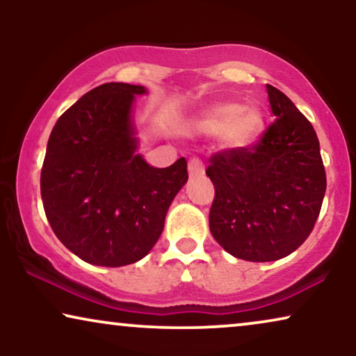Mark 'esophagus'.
<instances>
[{"instance_id": "obj_1", "label": "esophagus", "mask_w": 356, "mask_h": 356, "mask_svg": "<svg viewBox=\"0 0 356 356\" xmlns=\"http://www.w3.org/2000/svg\"><path fill=\"white\" fill-rule=\"evenodd\" d=\"M188 170H189V177L191 178H199L204 175V163L199 157H193L189 159L188 163Z\"/></svg>"}]
</instances>
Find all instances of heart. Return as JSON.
<instances>
[{
    "instance_id": "obj_1",
    "label": "heart",
    "mask_w": 356,
    "mask_h": 356,
    "mask_svg": "<svg viewBox=\"0 0 356 356\" xmlns=\"http://www.w3.org/2000/svg\"><path fill=\"white\" fill-rule=\"evenodd\" d=\"M264 120L254 106L222 104L213 106L199 121V128L207 134L223 133L228 147H245L261 134Z\"/></svg>"
}]
</instances>
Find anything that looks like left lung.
I'll return each instance as SVG.
<instances>
[{
	"label": "left lung",
	"instance_id": "left-lung-1",
	"mask_svg": "<svg viewBox=\"0 0 356 356\" xmlns=\"http://www.w3.org/2000/svg\"><path fill=\"white\" fill-rule=\"evenodd\" d=\"M266 87L275 120L254 144L213 154L206 170L216 188L212 236L252 262L282 259L303 245L327 184L313 124L284 92Z\"/></svg>",
	"mask_w": 356,
	"mask_h": 356
}]
</instances>
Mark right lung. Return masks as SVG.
I'll return each instance as SVG.
<instances>
[{"label":"right lung","instance_id":"add662e5","mask_svg":"<svg viewBox=\"0 0 356 356\" xmlns=\"http://www.w3.org/2000/svg\"><path fill=\"white\" fill-rule=\"evenodd\" d=\"M143 86L106 82L70 106L48 139L40 175L45 216L63 245L89 264L128 266L162 235L188 181L186 159L154 168L136 154L131 105Z\"/></svg>","mask_w":356,"mask_h":356}]
</instances>
